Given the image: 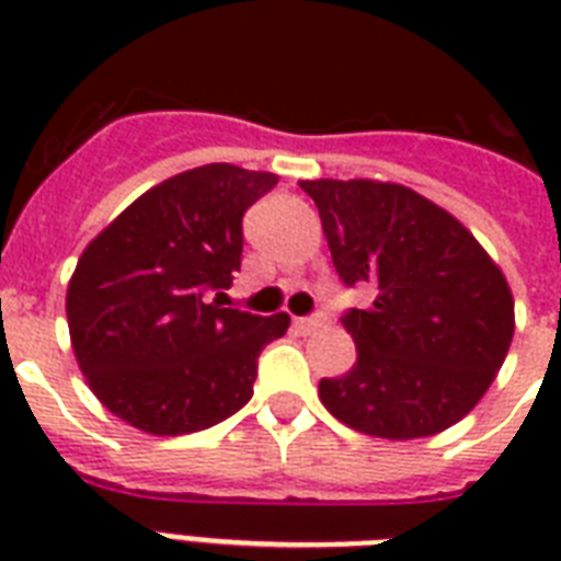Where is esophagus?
<instances>
[{"label": "esophagus", "instance_id": "obj_1", "mask_svg": "<svg viewBox=\"0 0 561 561\" xmlns=\"http://www.w3.org/2000/svg\"><path fill=\"white\" fill-rule=\"evenodd\" d=\"M294 325H297V329H299V332H302V334H311V332H317V329H323V325H325V317H323V314L299 317V320H294Z\"/></svg>", "mask_w": 561, "mask_h": 561}]
</instances>
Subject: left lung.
I'll return each instance as SVG.
<instances>
[{"mask_svg": "<svg viewBox=\"0 0 561 561\" xmlns=\"http://www.w3.org/2000/svg\"><path fill=\"white\" fill-rule=\"evenodd\" d=\"M346 285L369 308L343 317L358 360L320 381L343 425L419 439L457 425L495 381L515 332L510 282L480 241L419 192L381 180H302Z\"/></svg>", "mask_w": 561, "mask_h": 561, "instance_id": "left-lung-1", "label": "left lung"}]
</instances>
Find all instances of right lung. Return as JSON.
Instances as JSON below:
<instances>
[{"label":"right lung","instance_id":"right-lung-1","mask_svg":"<svg viewBox=\"0 0 561 561\" xmlns=\"http://www.w3.org/2000/svg\"><path fill=\"white\" fill-rule=\"evenodd\" d=\"M279 183L211 162L162 180L92 238L66 288L72 352L95 399L136 431L194 434L253 396L255 360L285 311L224 308L211 290L241 264V218Z\"/></svg>","mask_w":561,"mask_h":561}]
</instances>
